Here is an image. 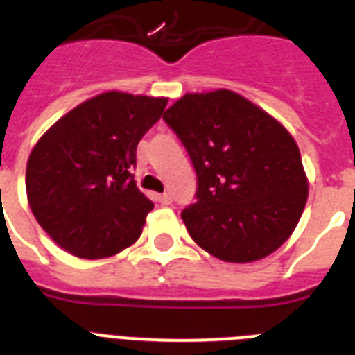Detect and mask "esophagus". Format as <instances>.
Returning a JSON list of instances; mask_svg holds the SVG:
<instances>
[{"mask_svg": "<svg viewBox=\"0 0 355 355\" xmlns=\"http://www.w3.org/2000/svg\"><path fill=\"white\" fill-rule=\"evenodd\" d=\"M157 200H159L162 205H169L171 204V195H169V193H162V195H159Z\"/></svg>", "mask_w": 355, "mask_h": 355, "instance_id": "1", "label": "esophagus"}]
</instances>
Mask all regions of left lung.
I'll use <instances>...</instances> for the list:
<instances>
[{"label": "left lung", "mask_w": 355, "mask_h": 355, "mask_svg": "<svg viewBox=\"0 0 355 355\" xmlns=\"http://www.w3.org/2000/svg\"><path fill=\"white\" fill-rule=\"evenodd\" d=\"M164 121L180 137L198 177L182 220L198 245L227 263L272 254L294 233L309 178L294 137L233 90L182 95Z\"/></svg>", "instance_id": "obj_1"}]
</instances>
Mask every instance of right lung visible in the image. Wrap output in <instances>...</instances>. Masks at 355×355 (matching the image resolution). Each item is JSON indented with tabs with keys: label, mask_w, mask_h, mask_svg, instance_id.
<instances>
[{
	"label": "right lung",
	"mask_w": 355,
	"mask_h": 355,
	"mask_svg": "<svg viewBox=\"0 0 355 355\" xmlns=\"http://www.w3.org/2000/svg\"><path fill=\"white\" fill-rule=\"evenodd\" d=\"M168 97L104 92L64 113L41 135L26 162V198L53 242L83 260L133 245L153 202L130 169L137 144Z\"/></svg>",
	"instance_id": "right-lung-1"
}]
</instances>
